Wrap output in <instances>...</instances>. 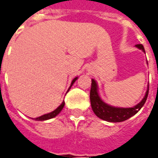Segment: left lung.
<instances>
[{"mask_svg":"<svg viewBox=\"0 0 158 158\" xmlns=\"http://www.w3.org/2000/svg\"><path fill=\"white\" fill-rule=\"evenodd\" d=\"M135 46L145 52L143 45L139 44V45H135ZM148 94H149V85H148V89L146 91L145 97L143 98V100L139 104H137L135 106L130 107V108H122V107L109 106L100 98L98 95V84L94 79H92L89 98H90L91 108L98 118L106 121H109V122H121L131 118L132 116L136 114L137 112L141 110V108L144 106L145 102L147 100Z\"/></svg>","mask_w":158,"mask_h":158,"instance_id":"8db88e82","label":"left lung"}]
</instances>
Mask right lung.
Instances as JSON below:
<instances>
[{"label": "right lung", "instance_id": "obj_1", "mask_svg": "<svg viewBox=\"0 0 158 158\" xmlns=\"http://www.w3.org/2000/svg\"><path fill=\"white\" fill-rule=\"evenodd\" d=\"M76 80H77V77H76V78H74V79H73V81H72V82H71V85H70V87L69 88V89H68V91L69 90L70 88H71V86L74 84V82H76ZM64 105H65V102L63 101V102L61 103V105L59 106V107H57L54 111H52V112H49V113H46V114H44V115H42V116H40V117L36 118L35 119H36V120H46V119H50V118H54V117H55V116H57L58 114L60 112V111L63 109Z\"/></svg>", "mask_w": 158, "mask_h": 158}]
</instances>
